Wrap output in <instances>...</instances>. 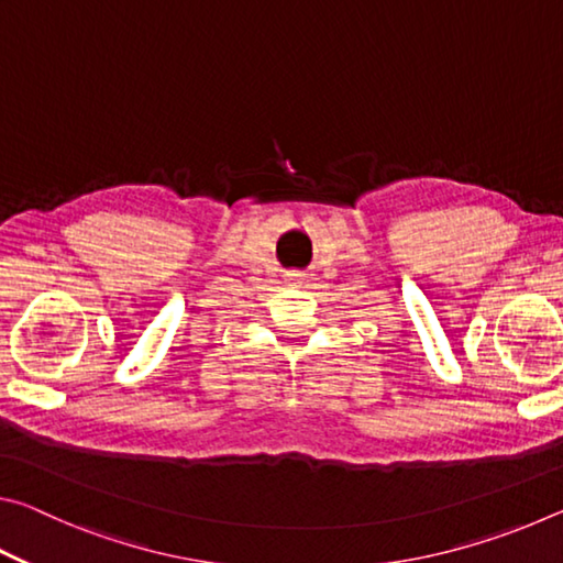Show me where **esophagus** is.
Wrapping results in <instances>:
<instances>
[{
    "label": "esophagus",
    "mask_w": 563,
    "mask_h": 563,
    "mask_svg": "<svg viewBox=\"0 0 563 563\" xmlns=\"http://www.w3.org/2000/svg\"><path fill=\"white\" fill-rule=\"evenodd\" d=\"M285 278H288L290 285H302L305 280H308V273H305V271H288V273H285Z\"/></svg>",
    "instance_id": "obj_1"
}]
</instances>
